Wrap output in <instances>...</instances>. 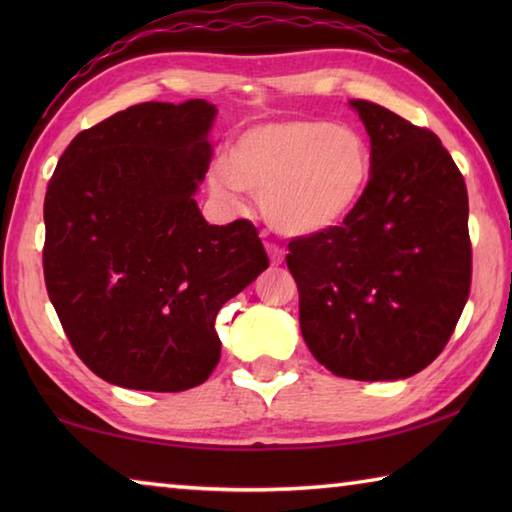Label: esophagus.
<instances>
[{
	"mask_svg": "<svg viewBox=\"0 0 512 512\" xmlns=\"http://www.w3.org/2000/svg\"><path fill=\"white\" fill-rule=\"evenodd\" d=\"M266 253H268V257H271V264L273 266H280L284 262V250L280 246L266 244Z\"/></svg>",
	"mask_w": 512,
	"mask_h": 512,
	"instance_id": "34e87169",
	"label": "esophagus"
}]
</instances>
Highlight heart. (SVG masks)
<instances>
[{
    "label": "heart",
    "instance_id": "1",
    "mask_svg": "<svg viewBox=\"0 0 512 512\" xmlns=\"http://www.w3.org/2000/svg\"><path fill=\"white\" fill-rule=\"evenodd\" d=\"M372 149L357 128L325 119L255 124L232 140L228 160L207 169V187L235 205L259 196V212L277 235L314 239L348 223L372 183Z\"/></svg>",
    "mask_w": 512,
    "mask_h": 512
}]
</instances>
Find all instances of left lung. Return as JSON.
<instances>
[{"mask_svg":"<svg viewBox=\"0 0 512 512\" xmlns=\"http://www.w3.org/2000/svg\"><path fill=\"white\" fill-rule=\"evenodd\" d=\"M350 108L372 146V183L339 230L289 244L300 332L336 377L406 379L452 336L470 296L467 189L445 146L370 101Z\"/></svg>","mask_w":512,"mask_h":512,"instance_id":"1","label":"left lung"}]
</instances>
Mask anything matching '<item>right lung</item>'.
<instances>
[{
	"label": "right lung",
	"mask_w": 512,
	"mask_h": 512,
	"mask_svg": "<svg viewBox=\"0 0 512 512\" xmlns=\"http://www.w3.org/2000/svg\"><path fill=\"white\" fill-rule=\"evenodd\" d=\"M216 108L149 101L79 133L45 196V282L94 375L180 393L221 357L219 309L268 268L253 223L210 225L196 192Z\"/></svg>",
	"instance_id": "add662e5"
}]
</instances>
